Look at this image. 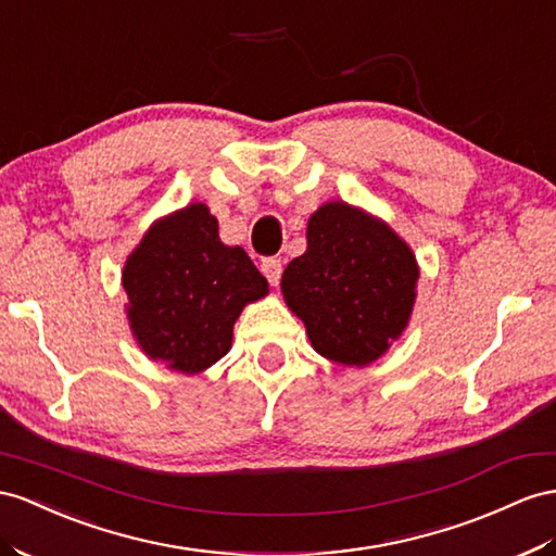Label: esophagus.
<instances>
[{
  "mask_svg": "<svg viewBox=\"0 0 556 556\" xmlns=\"http://www.w3.org/2000/svg\"><path fill=\"white\" fill-rule=\"evenodd\" d=\"M261 269H263V275L267 277V281L269 283H279V279H281V273H283V263H281V258H265L263 263H261Z\"/></svg>",
  "mask_w": 556,
  "mask_h": 556,
  "instance_id": "obj_1",
  "label": "esophagus"
}]
</instances>
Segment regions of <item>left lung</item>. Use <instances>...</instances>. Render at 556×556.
I'll return each mask as SVG.
<instances>
[{
  "mask_svg": "<svg viewBox=\"0 0 556 556\" xmlns=\"http://www.w3.org/2000/svg\"><path fill=\"white\" fill-rule=\"evenodd\" d=\"M414 253L386 223L345 202L307 223V251L281 277L289 307L321 357L366 366L402 336L416 301Z\"/></svg>",
  "mask_w": 556,
  "mask_h": 556,
  "instance_id": "obj_1",
  "label": "left lung"
}]
</instances>
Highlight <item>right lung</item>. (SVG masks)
Instances as JSON below:
<instances>
[{"label": "right lung", "mask_w": 556, "mask_h": 556, "mask_svg": "<svg viewBox=\"0 0 556 556\" xmlns=\"http://www.w3.org/2000/svg\"><path fill=\"white\" fill-rule=\"evenodd\" d=\"M129 321L154 362L199 374L225 357L241 307L267 279L241 247H225L218 220L190 204L156 223L124 267Z\"/></svg>", "instance_id": "right-lung-1"}]
</instances>
